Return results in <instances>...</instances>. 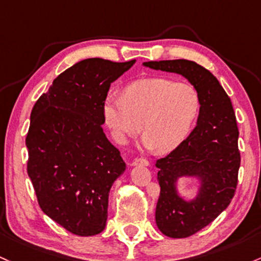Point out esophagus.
<instances>
[{"instance_id":"1","label":"esophagus","mask_w":261,"mask_h":261,"mask_svg":"<svg viewBox=\"0 0 261 261\" xmlns=\"http://www.w3.org/2000/svg\"><path fill=\"white\" fill-rule=\"evenodd\" d=\"M148 165H150V162L145 159H135L133 161V163H131V166H148Z\"/></svg>"}]
</instances>
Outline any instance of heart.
<instances>
[{
    "label": "heart",
    "instance_id": "obj_1",
    "mask_svg": "<svg viewBox=\"0 0 261 261\" xmlns=\"http://www.w3.org/2000/svg\"><path fill=\"white\" fill-rule=\"evenodd\" d=\"M199 108V95L191 84L147 78L128 84L122 96L109 93L102 117L119 145L135 135L140 125L142 148L168 153L186 141Z\"/></svg>",
    "mask_w": 261,
    "mask_h": 261
}]
</instances>
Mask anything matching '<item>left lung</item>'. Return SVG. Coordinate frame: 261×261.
I'll return each mask as SVG.
<instances>
[{"label":"left lung","instance_id":"left-lung-1","mask_svg":"<svg viewBox=\"0 0 261 261\" xmlns=\"http://www.w3.org/2000/svg\"><path fill=\"white\" fill-rule=\"evenodd\" d=\"M153 70L179 74L199 95L197 126L186 141L156 162L161 192L156 224L170 238H187L207 227L228 207L236 192L240 153L233 105L218 79L196 62H145ZM196 182L193 197L183 196L179 181Z\"/></svg>","mask_w":261,"mask_h":261}]
</instances>
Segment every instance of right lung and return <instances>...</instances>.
Instances as JSON below:
<instances>
[{
  "mask_svg": "<svg viewBox=\"0 0 261 261\" xmlns=\"http://www.w3.org/2000/svg\"><path fill=\"white\" fill-rule=\"evenodd\" d=\"M134 63L80 61L53 80L31 113L28 176L42 211L75 236L104 230L111 186L126 170L102 131V104Z\"/></svg>",
  "mask_w": 261,
  "mask_h": 261,
  "instance_id": "1",
  "label": "right lung"
}]
</instances>
